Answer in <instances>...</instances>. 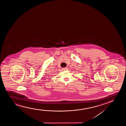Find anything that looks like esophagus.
<instances>
[{
    "label": "esophagus",
    "instance_id": "esophagus-1",
    "mask_svg": "<svg viewBox=\"0 0 126 126\" xmlns=\"http://www.w3.org/2000/svg\"><path fill=\"white\" fill-rule=\"evenodd\" d=\"M62 70H63V71H64V70H67V68H66V67H64L63 68H62Z\"/></svg>",
    "mask_w": 126,
    "mask_h": 126
}]
</instances>
